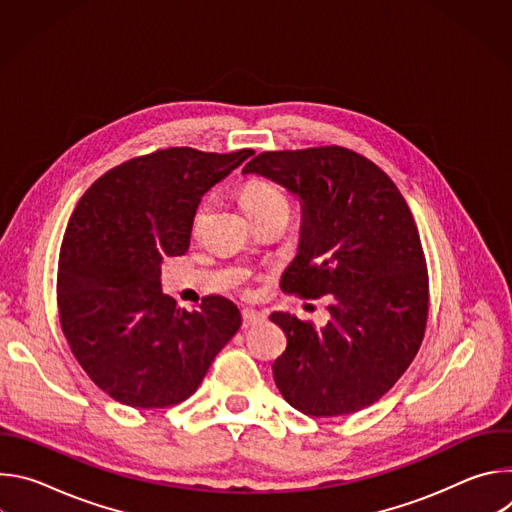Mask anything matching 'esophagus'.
I'll use <instances>...</instances> for the list:
<instances>
[{
  "instance_id": "esophagus-1",
  "label": "esophagus",
  "mask_w": 512,
  "mask_h": 512,
  "mask_svg": "<svg viewBox=\"0 0 512 512\" xmlns=\"http://www.w3.org/2000/svg\"><path fill=\"white\" fill-rule=\"evenodd\" d=\"M241 316H243V322H245V324H257V322H261V320L265 318L263 314H259V312H255V310H243Z\"/></svg>"
}]
</instances>
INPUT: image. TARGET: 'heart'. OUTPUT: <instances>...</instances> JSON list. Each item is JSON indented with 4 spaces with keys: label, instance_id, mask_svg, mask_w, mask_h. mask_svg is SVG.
Masks as SVG:
<instances>
[{
    "label": "heart",
    "instance_id": "heart-1",
    "mask_svg": "<svg viewBox=\"0 0 512 512\" xmlns=\"http://www.w3.org/2000/svg\"><path fill=\"white\" fill-rule=\"evenodd\" d=\"M241 204L245 208V212H253V210H261V208H269V206H275V204H287L285 196L275 188L271 186L269 182L265 180H249L245 186H243V192H241ZM204 210H206V202H202L196 210V218L194 223L198 225L202 221L204 216Z\"/></svg>",
    "mask_w": 512,
    "mask_h": 512
}]
</instances>
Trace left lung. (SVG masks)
I'll use <instances>...</instances> for the list:
<instances>
[{
	"instance_id": "1",
	"label": "left lung",
	"mask_w": 512,
	"mask_h": 512,
	"mask_svg": "<svg viewBox=\"0 0 512 512\" xmlns=\"http://www.w3.org/2000/svg\"><path fill=\"white\" fill-rule=\"evenodd\" d=\"M243 174L283 186L302 204L298 255L281 289L330 298L322 328L271 314L287 336L273 362L279 393L312 417L373 405L407 371L427 322L425 257L405 198L381 168L338 145L265 152Z\"/></svg>"
}]
</instances>
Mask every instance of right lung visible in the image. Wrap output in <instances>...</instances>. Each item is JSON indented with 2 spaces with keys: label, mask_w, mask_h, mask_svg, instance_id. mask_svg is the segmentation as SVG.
I'll return each instance as SVG.
<instances>
[{
  "label": "right lung",
  "mask_w": 512,
  "mask_h": 512,
  "mask_svg": "<svg viewBox=\"0 0 512 512\" xmlns=\"http://www.w3.org/2000/svg\"><path fill=\"white\" fill-rule=\"evenodd\" d=\"M253 150H160L101 176L72 212L58 259V314L72 354L115 401L158 409L188 399L241 328L208 296L186 312L162 291V263L188 251L200 198Z\"/></svg>",
  "instance_id": "obj_1"
}]
</instances>
